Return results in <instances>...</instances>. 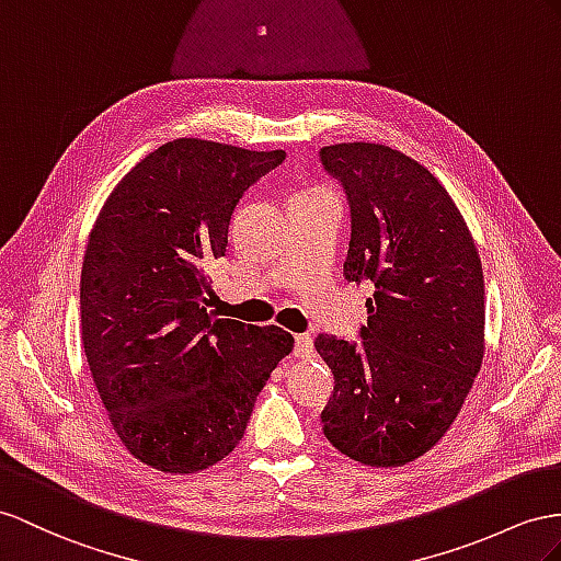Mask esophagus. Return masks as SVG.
I'll use <instances>...</instances> for the list:
<instances>
[{
  "instance_id": "1",
  "label": "esophagus",
  "mask_w": 561,
  "mask_h": 561,
  "mask_svg": "<svg viewBox=\"0 0 561 561\" xmlns=\"http://www.w3.org/2000/svg\"><path fill=\"white\" fill-rule=\"evenodd\" d=\"M314 351V343L310 334H296L294 339V353L296 357H310Z\"/></svg>"
}]
</instances>
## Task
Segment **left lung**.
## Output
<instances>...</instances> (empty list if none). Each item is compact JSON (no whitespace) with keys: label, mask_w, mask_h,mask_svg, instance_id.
Masks as SVG:
<instances>
[{"label":"left lung","mask_w":561,"mask_h":561,"mask_svg":"<svg viewBox=\"0 0 561 561\" xmlns=\"http://www.w3.org/2000/svg\"><path fill=\"white\" fill-rule=\"evenodd\" d=\"M346 192L348 282L369 279L360 343L320 334L334 393L327 440L367 467H400L443 438L483 363V270L469 227L431 172L383 144L320 149Z\"/></svg>","instance_id":"left-lung-1"}]
</instances>
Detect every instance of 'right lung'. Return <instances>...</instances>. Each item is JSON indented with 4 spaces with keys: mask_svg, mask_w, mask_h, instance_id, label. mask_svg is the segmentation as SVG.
I'll return each instance as SVG.
<instances>
[{
    "mask_svg": "<svg viewBox=\"0 0 561 561\" xmlns=\"http://www.w3.org/2000/svg\"><path fill=\"white\" fill-rule=\"evenodd\" d=\"M284 156L168 141L116 184L92 227L82 346L113 428L147 467L194 473L220 462L294 348L282 327L213 320L206 310V267L227 251L239 198Z\"/></svg>",
    "mask_w": 561,
    "mask_h": 561,
    "instance_id": "right-lung-1",
    "label": "right lung"
}]
</instances>
